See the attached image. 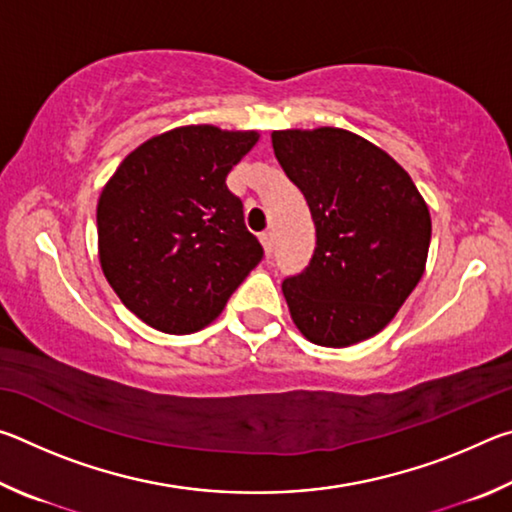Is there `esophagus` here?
Returning <instances> with one entry per match:
<instances>
[{
	"label": "esophagus",
	"instance_id": "34e87169",
	"mask_svg": "<svg viewBox=\"0 0 512 512\" xmlns=\"http://www.w3.org/2000/svg\"><path fill=\"white\" fill-rule=\"evenodd\" d=\"M259 241H262L264 253H266V255H271V253H273V246H275V241H273V232H271V230L262 232V235H259Z\"/></svg>",
	"mask_w": 512,
	"mask_h": 512
}]
</instances>
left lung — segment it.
I'll list each match as a JSON object with an SVG mask.
<instances>
[{
	"label": "left lung",
	"instance_id": "left-lung-1",
	"mask_svg": "<svg viewBox=\"0 0 512 512\" xmlns=\"http://www.w3.org/2000/svg\"><path fill=\"white\" fill-rule=\"evenodd\" d=\"M271 140L316 225L309 266L282 282L293 323L325 348L370 339L420 282L429 207L391 155L343 128L275 131Z\"/></svg>",
	"mask_w": 512,
	"mask_h": 512
}]
</instances>
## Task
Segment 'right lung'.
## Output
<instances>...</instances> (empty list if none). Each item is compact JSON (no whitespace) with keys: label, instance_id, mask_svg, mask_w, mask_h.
<instances>
[{"label":"right lung","instance_id":"right-lung-1","mask_svg":"<svg viewBox=\"0 0 512 512\" xmlns=\"http://www.w3.org/2000/svg\"><path fill=\"white\" fill-rule=\"evenodd\" d=\"M253 131L183 126L128 155L97 205L99 259L119 300L167 334L210 325L264 248L225 185Z\"/></svg>","mask_w":512,"mask_h":512}]
</instances>
